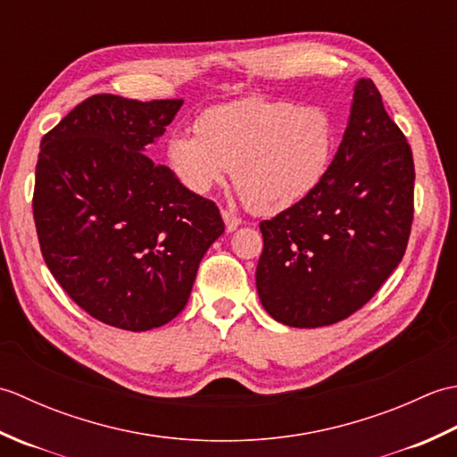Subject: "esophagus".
<instances>
[{
  "label": "esophagus",
  "mask_w": 457,
  "mask_h": 457,
  "mask_svg": "<svg viewBox=\"0 0 457 457\" xmlns=\"http://www.w3.org/2000/svg\"><path fill=\"white\" fill-rule=\"evenodd\" d=\"M221 218H223V221H226V229L228 231L237 229V226L241 223V220L237 216H234V213H231V212H228V210H221Z\"/></svg>",
  "instance_id": "1"
}]
</instances>
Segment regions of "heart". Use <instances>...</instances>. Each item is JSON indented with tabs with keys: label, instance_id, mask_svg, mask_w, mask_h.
Segmentation results:
<instances>
[{
	"label": "heart",
	"instance_id": "1",
	"mask_svg": "<svg viewBox=\"0 0 457 457\" xmlns=\"http://www.w3.org/2000/svg\"><path fill=\"white\" fill-rule=\"evenodd\" d=\"M196 135L174 133L167 145L184 188L206 194L231 169L236 190L257 213H278L324 180L336 149V125L320 105L247 98L204 112Z\"/></svg>",
	"mask_w": 457,
	"mask_h": 457
}]
</instances>
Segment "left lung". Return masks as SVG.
<instances>
[{"instance_id": "1", "label": "left lung", "mask_w": 457, "mask_h": 457, "mask_svg": "<svg viewBox=\"0 0 457 457\" xmlns=\"http://www.w3.org/2000/svg\"><path fill=\"white\" fill-rule=\"evenodd\" d=\"M414 216V161L371 79L318 188L259 223L257 293L277 322L336 324L363 308L399 267Z\"/></svg>"}]
</instances>
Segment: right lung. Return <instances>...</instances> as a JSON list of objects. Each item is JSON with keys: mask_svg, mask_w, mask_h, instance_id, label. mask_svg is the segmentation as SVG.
Listing matches in <instances>:
<instances>
[{"mask_svg": "<svg viewBox=\"0 0 457 457\" xmlns=\"http://www.w3.org/2000/svg\"><path fill=\"white\" fill-rule=\"evenodd\" d=\"M180 105L96 94L38 153L33 218L48 270L84 312L129 332L187 306L204 253L226 229L216 202L141 153Z\"/></svg>", "mask_w": 457, "mask_h": 457, "instance_id": "1", "label": "right lung"}]
</instances>
